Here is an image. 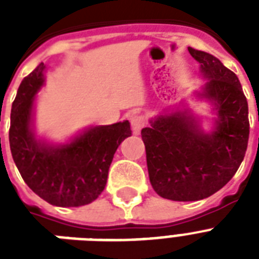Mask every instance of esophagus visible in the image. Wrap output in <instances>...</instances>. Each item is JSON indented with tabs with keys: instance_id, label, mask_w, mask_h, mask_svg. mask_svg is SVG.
Masks as SVG:
<instances>
[{
	"instance_id": "34e87169",
	"label": "esophagus",
	"mask_w": 259,
	"mask_h": 259,
	"mask_svg": "<svg viewBox=\"0 0 259 259\" xmlns=\"http://www.w3.org/2000/svg\"><path fill=\"white\" fill-rule=\"evenodd\" d=\"M130 122H132V129H133V132L136 134L140 133V130H141L142 127H144V125H145V119H144L142 115H134Z\"/></svg>"
}]
</instances>
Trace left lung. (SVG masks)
I'll use <instances>...</instances> for the list:
<instances>
[{
  "mask_svg": "<svg viewBox=\"0 0 259 259\" xmlns=\"http://www.w3.org/2000/svg\"><path fill=\"white\" fill-rule=\"evenodd\" d=\"M208 78L204 95L215 102L217 129L203 133L184 113L160 115L141 130L150 184L176 201L205 199L223 188L243 161L249 142V107L241 82L212 55L188 48Z\"/></svg>",
  "mask_w": 259,
  "mask_h": 259,
  "instance_id": "8db88e82",
  "label": "left lung"
}]
</instances>
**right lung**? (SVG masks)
<instances>
[{
	"label": "right lung",
	"mask_w": 259,
	"mask_h": 259,
	"mask_svg": "<svg viewBox=\"0 0 259 259\" xmlns=\"http://www.w3.org/2000/svg\"><path fill=\"white\" fill-rule=\"evenodd\" d=\"M40 66L22 79L12 103L9 144L12 157L28 187L58 207H79L94 201L107 183L114 153L132 136L129 121L97 126L68 145L50 148L34 140L30 115L34 94L42 84Z\"/></svg>",
	"instance_id": "obj_1"
}]
</instances>
